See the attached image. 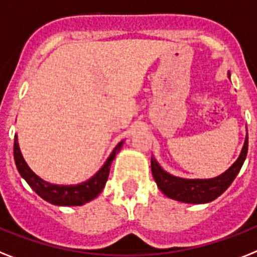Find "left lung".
I'll use <instances>...</instances> for the list:
<instances>
[{
	"mask_svg": "<svg viewBox=\"0 0 257 257\" xmlns=\"http://www.w3.org/2000/svg\"><path fill=\"white\" fill-rule=\"evenodd\" d=\"M230 76V72H228ZM248 151V133L236 162L222 175L213 179H182L176 177L160 167L156 159L151 158V171L158 188L165 196L185 203H207L214 201L231 185L244 163Z\"/></svg>",
	"mask_w": 257,
	"mask_h": 257,
	"instance_id": "8db88e82",
	"label": "left lung"
}]
</instances>
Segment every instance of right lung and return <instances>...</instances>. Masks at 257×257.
<instances>
[{
  "mask_svg": "<svg viewBox=\"0 0 257 257\" xmlns=\"http://www.w3.org/2000/svg\"><path fill=\"white\" fill-rule=\"evenodd\" d=\"M123 143L124 141H120L116 144L113 152L110 154L105 164L102 165V168L99 169L94 176L77 185H56V184L44 181L39 176L35 175L23 159L17 135L14 138V160H16L19 175L26 180L27 184L31 186V189L37 193L38 196L42 197L44 201H47L52 205H57V206H81L84 203L94 200L95 197H98L99 193L102 192L107 177H109L111 163H113L115 155L120 151Z\"/></svg>",
  "mask_w": 257,
  "mask_h": 257,
  "instance_id": "1",
  "label": "right lung"
}]
</instances>
